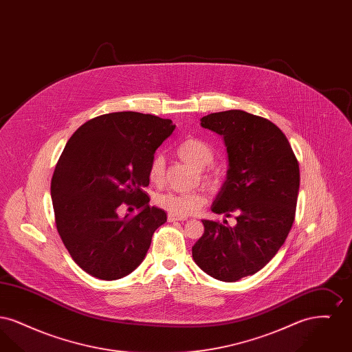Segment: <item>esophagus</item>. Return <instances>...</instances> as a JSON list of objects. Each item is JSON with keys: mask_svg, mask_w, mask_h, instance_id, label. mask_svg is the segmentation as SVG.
<instances>
[{"mask_svg": "<svg viewBox=\"0 0 352 352\" xmlns=\"http://www.w3.org/2000/svg\"><path fill=\"white\" fill-rule=\"evenodd\" d=\"M168 221H184L186 218H182V217H177V215H173V214H168Z\"/></svg>", "mask_w": 352, "mask_h": 352, "instance_id": "34e87169", "label": "esophagus"}]
</instances>
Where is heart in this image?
Listing matches in <instances>:
<instances>
[{
	"label": "heart",
	"instance_id": "obj_1",
	"mask_svg": "<svg viewBox=\"0 0 352 352\" xmlns=\"http://www.w3.org/2000/svg\"><path fill=\"white\" fill-rule=\"evenodd\" d=\"M177 154L184 162L192 165L194 168L201 170V175L206 181H211V175L204 173L203 168L210 166L215 160V151L214 148L203 141L201 138H186L182 141L178 148ZM165 168L166 161L162 154H155L151 158L148 177L151 184H160L165 178ZM206 198L201 192H177V191H168L158 194L155 197V203L161 208L166 210L170 214L177 217H187L195 214L201 206L204 204Z\"/></svg>",
	"mask_w": 352,
	"mask_h": 352
}]
</instances>
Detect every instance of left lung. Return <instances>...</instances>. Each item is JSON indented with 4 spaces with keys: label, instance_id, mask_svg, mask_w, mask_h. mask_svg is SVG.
<instances>
[{
    "label": "left lung",
    "instance_id": "8db88e82",
    "mask_svg": "<svg viewBox=\"0 0 352 352\" xmlns=\"http://www.w3.org/2000/svg\"><path fill=\"white\" fill-rule=\"evenodd\" d=\"M201 128L220 134L228 154L226 181L212 212L236 224L201 220L204 234L192 258L208 276L234 283L264 268L292 228L300 190V168L278 126L240 109L201 118Z\"/></svg>",
    "mask_w": 352,
    "mask_h": 352
}]
</instances>
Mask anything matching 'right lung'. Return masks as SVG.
Segmentation results:
<instances>
[{"label":"right lung","instance_id":"add662e5","mask_svg":"<svg viewBox=\"0 0 352 352\" xmlns=\"http://www.w3.org/2000/svg\"><path fill=\"white\" fill-rule=\"evenodd\" d=\"M175 125L168 118L115 112L92 118L68 140L51 179L55 223L74 261L88 274L113 281L145 258L166 212L151 206V158ZM134 205L132 219L118 215Z\"/></svg>","mask_w":352,"mask_h":352}]
</instances>
